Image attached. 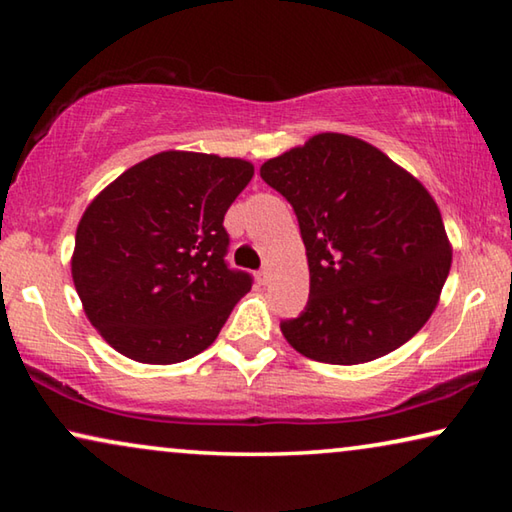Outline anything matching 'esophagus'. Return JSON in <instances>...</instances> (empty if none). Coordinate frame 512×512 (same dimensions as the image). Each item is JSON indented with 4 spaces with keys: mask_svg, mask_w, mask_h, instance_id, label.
Wrapping results in <instances>:
<instances>
[{
    "mask_svg": "<svg viewBox=\"0 0 512 512\" xmlns=\"http://www.w3.org/2000/svg\"><path fill=\"white\" fill-rule=\"evenodd\" d=\"M268 280H271V271H268V268H262V271L257 273V282L259 284H268Z\"/></svg>",
    "mask_w": 512,
    "mask_h": 512,
    "instance_id": "obj_1",
    "label": "esophagus"
}]
</instances>
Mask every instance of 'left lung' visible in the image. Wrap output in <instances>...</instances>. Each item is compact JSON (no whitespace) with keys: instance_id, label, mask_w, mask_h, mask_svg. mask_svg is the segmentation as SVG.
Masks as SVG:
<instances>
[{"instance_id":"left-lung-1","label":"left lung","mask_w":512,"mask_h":512,"mask_svg":"<svg viewBox=\"0 0 512 512\" xmlns=\"http://www.w3.org/2000/svg\"><path fill=\"white\" fill-rule=\"evenodd\" d=\"M259 176L291 203L309 262V300L280 329L300 354L357 366L418 334L452 266L443 216L411 173L341 133L268 160Z\"/></svg>"}]
</instances>
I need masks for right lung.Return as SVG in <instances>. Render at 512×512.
Segmentation results:
<instances>
[{"label": "right lung", "mask_w": 512, "mask_h": 512, "mask_svg": "<svg viewBox=\"0 0 512 512\" xmlns=\"http://www.w3.org/2000/svg\"><path fill=\"white\" fill-rule=\"evenodd\" d=\"M253 164L164 151L121 173L76 230L74 287L85 314L124 357L167 366L219 336L253 275L230 268L223 216Z\"/></svg>", "instance_id": "add662e5"}]
</instances>
